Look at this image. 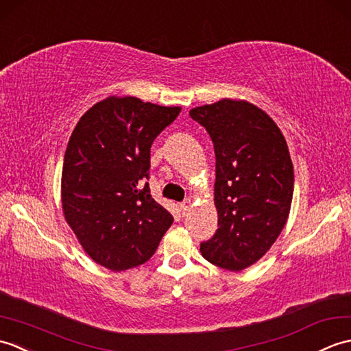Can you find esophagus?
<instances>
[{
    "label": "esophagus",
    "mask_w": 351,
    "mask_h": 351,
    "mask_svg": "<svg viewBox=\"0 0 351 351\" xmlns=\"http://www.w3.org/2000/svg\"><path fill=\"white\" fill-rule=\"evenodd\" d=\"M192 208V201L191 199H184L182 204H180V212H182V215L184 216L186 213L189 212V210Z\"/></svg>",
    "instance_id": "1"
}]
</instances>
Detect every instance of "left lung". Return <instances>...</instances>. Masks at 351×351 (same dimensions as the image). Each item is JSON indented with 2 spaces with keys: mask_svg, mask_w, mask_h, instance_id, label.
<instances>
[{
  "mask_svg": "<svg viewBox=\"0 0 351 351\" xmlns=\"http://www.w3.org/2000/svg\"><path fill=\"white\" fill-rule=\"evenodd\" d=\"M189 115L208 132L216 156L217 230L199 251L215 266L243 270L269 251L290 215L294 171L287 141L246 100L222 99Z\"/></svg>",
  "mask_w": 351,
  "mask_h": 351,
  "instance_id": "obj_1",
  "label": "left lung"
}]
</instances>
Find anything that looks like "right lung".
<instances>
[{
	"label": "right lung",
	"mask_w": 351,
	"mask_h": 351,
	"mask_svg": "<svg viewBox=\"0 0 351 351\" xmlns=\"http://www.w3.org/2000/svg\"><path fill=\"white\" fill-rule=\"evenodd\" d=\"M138 97L93 105L70 135L61 204L69 227L93 261L114 271L145 263L173 223L150 195V149L180 114Z\"/></svg>",
	"instance_id": "add662e5"
}]
</instances>
